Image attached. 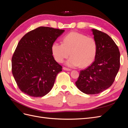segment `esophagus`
<instances>
[{
    "label": "esophagus",
    "instance_id": "34e87169",
    "mask_svg": "<svg viewBox=\"0 0 128 128\" xmlns=\"http://www.w3.org/2000/svg\"><path fill=\"white\" fill-rule=\"evenodd\" d=\"M63 69L64 70H67V71H70L71 69L70 68H66V67H64Z\"/></svg>",
    "mask_w": 128,
    "mask_h": 128
}]
</instances>
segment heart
<instances>
[{"label":"heart","mask_w":128,"mask_h":128,"mask_svg":"<svg viewBox=\"0 0 128 128\" xmlns=\"http://www.w3.org/2000/svg\"><path fill=\"white\" fill-rule=\"evenodd\" d=\"M97 43L94 38L88 37L77 32H71L63 38V44L54 42L52 52L55 60L63 62L68 56H72L67 62L69 66L85 67L94 61L97 52Z\"/></svg>","instance_id":"heart-1"}]
</instances>
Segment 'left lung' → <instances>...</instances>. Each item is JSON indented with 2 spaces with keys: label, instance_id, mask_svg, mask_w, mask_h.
I'll use <instances>...</instances> for the list:
<instances>
[{
  "label": "left lung",
  "instance_id": "obj_1",
  "mask_svg": "<svg viewBox=\"0 0 128 128\" xmlns=\"http://www.w3.org/2000/svg\"><path fill=\"white\" fill-rule=\"evenodd\" d=\"M92 30L98 46L95 60L80 71L75 82L79 90L88 94H98L110 88L120 66V53L114 41L106 33Z\"/></svg>",
  "mask_w": 128,
  "mask_h": 128
}]
</instances>
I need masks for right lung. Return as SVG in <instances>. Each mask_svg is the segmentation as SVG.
<instances>
[{"label":"right lung","mask_w":128,"mask_h":128,"mask_svg":"<svg viewBox=\"0 0 128 128\" xmlns=\"http://www.w3.org/2000/svg\"><path fill=\"white\" fill-rule=\"evenodd\" d=\"M64 31L40 26L19 41L12 58V72L22 92L40 97L51 90L62 68L54 59L52 46Z\"/></svg>","instance_id":"obj_1"}]
</instances>
